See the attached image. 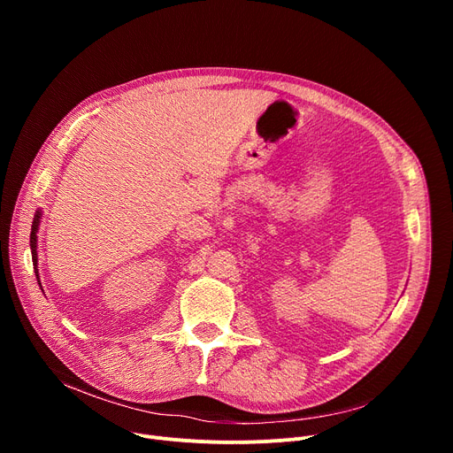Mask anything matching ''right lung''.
<instances>
[{"label": "right lung", "instance_id": "1", "mask_svg": "<svg viewBox=\"0 0 453 453\" xmlns=\"http://www.w3.org/2000/svg\"><path fill=\"white\" fill-rule=\"evenodd\" d=\"M38 224H40V211L35 214V220H33V226H31V253H33V265H35V270H36V279H38V253H36V231H38ZM40 284V280H38Z\"/></svg>", "mask_w": 453, "mask_h": 453}]
</instances>
